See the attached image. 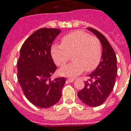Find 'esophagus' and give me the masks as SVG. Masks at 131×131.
<instances>
[{"mask_svg":"<svg viewBox=\"0 0 131 131\" xmlns=\"http://www.w3.org/2000/svg\"><path fill=\"white\" fill-rule=\"evenodd\" d=\"M74 79H73V78H68V79H67V81L69 83L74 82Z\"/></svg>","mask_w":131,"mask_h":131,"instance_id":"esophagus-1","label":"esophagus"}]
</instances>
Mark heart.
Instances as JSON below:
<instances>
[{
	"instance_id": "obj_1",
	"label": "heart",
	"mask_w": 131,
	"mask_h": 131,
	"mask_svg": "<svg viewBox=\"0 0 131 131\" xmlns=\"http://www.w3.org/2000/svg\"><path fill=\"white\" fill-rule=\"evenodd\" d=\"M50 53L59 67L64 65L71 55L74 61L60 68L58 73L62 77H74L84 69L91 71L97 67L101 60V44L97 38L88 33L76 31L63 37L62 46H52Z\"/></svg>"
}]
</instances>
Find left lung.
Listing matches in <instances>:
<instances>
[{
  "mask_svg": "<svg viewBox=\"0 0 131 131\" xmlns=\"http://www.w3.org/2000/svg\"><path fill=\"white\" fill-rule=\"evenodd\" d=\"M98 38L102 46L101 61L95 70L88 74L85 86L78 93V97L84 104L97 107L104 103L112 91L117 74V60L109 41L98 31L87 28Z\"/></svg>",
  "mask_w": 131,
  "mask_h": 131,
  "instance_id": "8db88e82",
  "label": "left lung"
}]
</instances>
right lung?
<instances>
[{
    "label": "right lung",
    "mask_w": 131,
    "mask_h": 131,
    "mask_svg": "<svg viewBox=\"0 0 131 131\" xmlns=\"http://www.w3.org/2000/svg\"><path fill=\"white\" fill-rule=\"evenodd\" d=\"M60 32L58 29H40L25 40L20 50L17 64L18 81L30 102L40 108L58 102L65 83L64 77L50 79L57 69L50 48Z\"/></svg>",
    "instance_id": "right-lung-1"
}]
</instances>
